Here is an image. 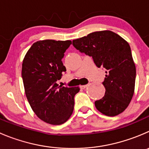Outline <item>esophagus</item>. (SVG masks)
Wrapping results in <instances>:
<instances>
[{
    "instance_id": "1",
    "label": "esophagus",
    "mask_w": 149,
    "mask_h": 149,
    "mask_svg": "<svg viewBox=\"0 0 149 149\" xmlns=\"http://www.w3.org/2000/svg\"><path fill=\"white\" fill-rule=\"evenodd\" d=\"M88 86V84H85V85H81V86H80V87L81 88V89H85V88H86Z\"/></svg>"
}]
</instances>
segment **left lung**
<instances>
[{
    "instance_id": "left-lung-1",
    "label": "left lung",
    "mask_w": 149,
    "mask_h": 149,
    "mask_svg": "<svg viewBox=\"0 0 149 149\" xmlns=\"http://www.w3.org/2000/svg\"><path fill=\"white\" fill-rule=\"evenodd\" d=\"M81 52L92 57L97 67L106 69L103 97L95 102L102 114L115 116L129 105L135 91L136 68L127 41L111 30L89 33L73 41Z\"/></svg>"
}]
</instances>
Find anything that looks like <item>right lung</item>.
Returning a JSON list of instances; mask_svg holds the SVG:
<instances>
[{
  "label": "right lung",
  "instance_id": "add662e5",
  "mask_svg": "<svg viewBox=\"0 0 149 149\" xmlns=\"http://www.w3.org/2000/svg\"><path fill=\"white\" fill-rule=\"evenodd\" d=\"M71 41L43 40L35 42L26 53L22 77L26 97L36 116L47 123L60 125L70 117L74 96L80 88L59 86L66 68L62 62Z\"/></svg>",
  "mask_w": 149,
  "mask_h": 149
}]
</instances>
